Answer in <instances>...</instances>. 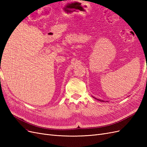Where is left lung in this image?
<instances>
[{
	"label": "left lung",
	"mask_w": 147,
	"mask_h": 147,
	"mask_svg": "<svg viewBox=\"0 0 147 147\" xmlns=\"http://www.w3.org/2000/svg\"><path fill=\"white\" fill-rule=\"evenodd\" d=\"M100 100V101H101V100Z\"/></svg>",
	"instance_id": "obj_1"
}]
</instances>
